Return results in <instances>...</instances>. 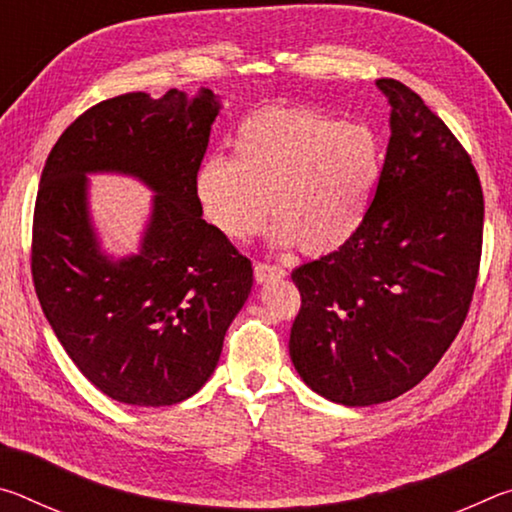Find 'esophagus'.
Segmentation results:
<instances>
[{"label": "esophagus", "mask_w": 512, "mask_h": 512, "mask_svg": "<svg viewBox=\"0 0 512 512\" xmlns=\"http://www.w3.org/2000/svg\"><path fill=\"white\" fill-rule=\"evenodd\" d=\"M287 275V271L275 264H266V262H257L255 264V280L257 282H268V280H280V277Z\"/></svg>", "instance_id": "34e87169"}]
</instances>
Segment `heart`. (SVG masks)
<instances>
[{
	"mask_svg": "<svg viewBox=\"0 0 512 512\" xmlns=\"http://www.w3.org/2000/svg\"><path fill=\"white\" fill-rule=\"evenodd\" d=\"M232 158L212 155L194 178L205 219L228 239L262 228L271 205V239L309 255L334 253L361 230L381 176V146L363 124L309 108L253 112L232 135Z\"/></svg>",
	"mask_w": 512,
	"mask_h": 512,
	"instance_id": "obj_1",
	"label": "heart"
}]
</instances>
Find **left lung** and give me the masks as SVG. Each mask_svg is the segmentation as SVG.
I'll list each match as a JSON object with an SVG mask.
<instances>
[{
    "mask_svg": "<svg viewBox=\"0 0 512 512\" xmlns=\"http://www.w3.org/2000/svg\"><path fill=\"white\" fill-rule=\"evenodd\" d=\"M391 140L361 230L291 273L302 307L289 354L325 400H395L456 339L479 273L483 192L470 155L404 83L379 79Z\"/></svg>",
    "mask_w": 512,
    "mask_h": 512,
    "instance_id": "1",
    "label": "left lung"
}]
</instances>
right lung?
I'll return each instance as SVG.
<instances>
[{"mask_svg":"<svg viewBox=\"0 0 512 512\" xmlns=\"http://www.w3.org/2000/svg\"><path fill=\"white\" fill-rule=\"evenodd\" d=\"M223 108L212 90L101 101L60 135L42 169L31 271L69 359L101 393L171 406L201 391L253 289V266L203 221L194 178ZM140 179L156 196L135 254L102 248L89 176Z\"/></svg>","mask_w":512,"mask_h":512,"instance_id":"obj_1","label":"right lung"}]
</instances>
